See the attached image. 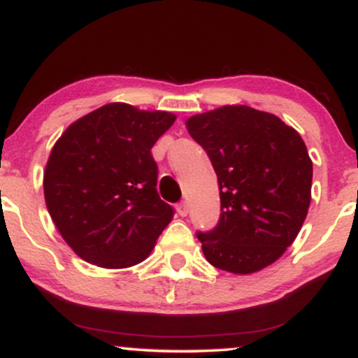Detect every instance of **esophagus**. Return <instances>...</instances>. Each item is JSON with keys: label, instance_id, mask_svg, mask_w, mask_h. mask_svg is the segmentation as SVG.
<instances>
[{"label": "esophagus", "instance_id": "obj_1", "mask_svg": "<svg viewBox=\"0 0 358 358\" xmlns=\"http://www.w3.org/2000/svg\"><path fill=\"white\" fill-rule=\"evenodd\" d=\"M176 212H178L180 217H187L188 215V203L180 202L178 205H176Z\"/></svg>", "mask_w": 358, "mask_h": 358}]
</instances>
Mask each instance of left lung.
Listing matches in <instances>:
<instances>
[{"label":"left lung","instance_id":"obj_1","mask_svg":"<svg viewBox=\"0 0 358 358\" xmlns=\"http://www.w3.org/2000/svg\"><path fill=\"white\" fill-rule=\"evenodd\" d=\"M190 136L207 151L220 188V217L196 232L215 268L250 274L273 264L301 231L313 163L301 136L278 116L249 106L196 114Z\"/></svg>","mask_w":358,"mask_h":358}]
</instances>
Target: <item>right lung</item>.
<instances>
[{
  "label": "right lung",
  "mask_w": 358,
  "mask_h": 358,
  "mask_svg": "<svg viewBox=\"0 0 358 358\" xmlns=\"http://www.w3.org/2000/svg\"><path fill=\"white\" fill-rule=\"evenodd\" d=\"M175 119L113 102L72 122L55 143L43 173L45 203L84 261L108 269L139 264L173 219L156 190L151 148Z\"/></svg>",
  "instance_id": "add662e5"
}]
</instances>
